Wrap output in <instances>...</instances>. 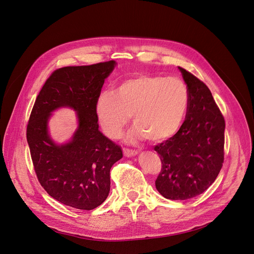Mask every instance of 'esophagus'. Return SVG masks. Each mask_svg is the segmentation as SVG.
Masks as SVG:
<instances>
[{
  "instance_id": "esophagus-1",
  "label": "esophagus",
  "mask_w": 254,
  "mask_h": 254,
  "mask_svg": "<svg viewBox=\"0 0 254 254\" xmlns=\"http://www.w3.org/2000/svg\"><path fill=\"white\" fill-rule=\"evenodd\" d=\"M124 150V154L126 157H134L137 155V151H132V150H128V149H123Z\"/></svg>"
}]
</instances>
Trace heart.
Listing matches in <instances>:
<instances>
[{
  "label": "heart",
  "instance_id": "obj_1",
  "mask_svg": "<svg viewBox=\"0 0 254 254\" xmlns=\"http://www.w3.org/2000/svg\"><path fill=\"white\" fill-rule=\"evenodd\" d=\"M189 100V89L182 79L140 73L118 82L113 91L100 92L95 115L107 137H120L130 116L134 125L130 140L146 136L150 141L162 142L182 127Z\"/></svg>",
  "mask_w": 254,
  "mask_h": 254
}]
</instances>
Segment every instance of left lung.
Returning a JSON list of instances; mask_svg holds the SVG:
<instances>
[{
  "label": "left lung",
  "mask_w": 254,
  "mask_h": 254,
  "mask_svg": "<svg viewBox=\"0 0 254 254\" xmlns=\"http://www.w3.org/2000/svg\"><path fill=\"white\" fill-rule=\"evenodd\" d=\"M178 68L189 89V106L178 132L155 147L162 161L156 188L167 199L187 200L205 192L222 168L225 122L209 88Z\"/></svg>",
  "instance_id": "1"
}]
</instances>
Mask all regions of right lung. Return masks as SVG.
<instances>
[{
  "label": "right lung",
  "instance_id": "right-lung-1",
  "mask_svg": "<svg viewBox=\"0 0 254 254\" xmlns=\"http://www.w3.org/2000/svg\"><path fill=\"white\" fill-rule=\"evenodd\" d=\"M117 62L68 66L55 70L36 98L27 127V141L41 186L55 200L80 210H92L110 194L113 165L122 148L99 129L95 101ZM76 113L78 127L66 143L57 144L49 121L59 108Z\"/></svg>",
  "mask_w": 254,
  "mask_h": 254
}]
</instances>
